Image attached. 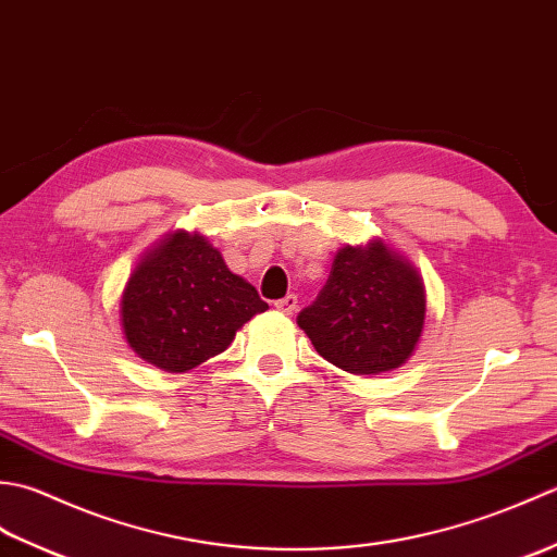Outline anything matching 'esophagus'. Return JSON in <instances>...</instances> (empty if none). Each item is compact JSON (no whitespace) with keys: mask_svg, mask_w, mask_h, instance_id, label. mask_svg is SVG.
Instances as JSON below:
<instances>
[{"mask_svg":"<svg viewBox=\"0 0 557 557\" xmlns=\"http://www.w3.org/2000/svg\"><path fill=\"white\" fill-rule=\"evenodd\" d=\"M275 309H277L280 313H287V315H292L294 311L299 309V297H294V294H287L285 299L275 301Z\"/></svg>","mask_w":557,"mask_h":557,"instance_id":"1","label":"esophagus"}]
</instances>
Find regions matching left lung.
<instances>
[{"label":"left lung","instance_id":"left-lung-1","mask_svg":"<svg viewBox=\"0 0 557 557\" xmlns=\"http://www.w3.org/2000/svg\"><path fill=\"white\" fill-rule=\"evenodd\" d=\"M311 345L337 369L377 375L405 366L425 325L419 270L383 239L342 246L318 299L297 318Z\"/></svg>","mask_w":557,"mask_h":557}]
</instances>
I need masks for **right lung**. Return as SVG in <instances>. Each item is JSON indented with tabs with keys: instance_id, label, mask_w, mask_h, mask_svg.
<instances>
[{
	"instance_id": "add662e5",
	"label": "right lung",
	"mask_w": 557,
	"mask_h": 557,
	"mask_svg": "<svg viewBox=\"0 0 557 557\" xmlns=\"http://www.w3.org/2000/svg\"><path fill=\"white\" fill-rule=\"evenodd\" d=\"M263 311L256 287L234 275L208 236L186 230L164 234L140 256L120 301L126 345L168 373L218 357Z\"/></svg>"
}]
</instances>
